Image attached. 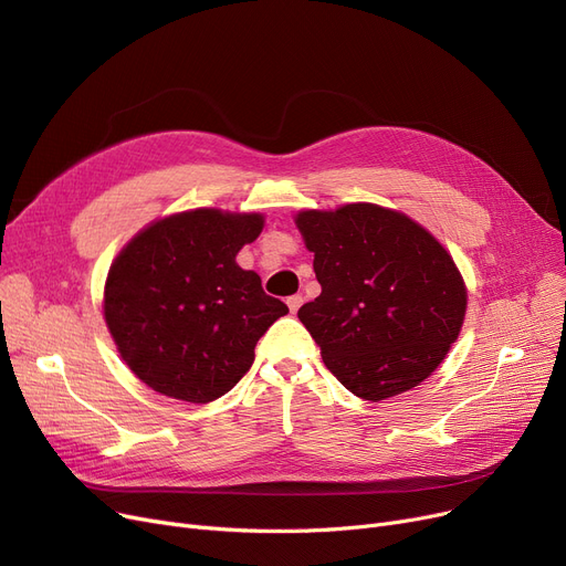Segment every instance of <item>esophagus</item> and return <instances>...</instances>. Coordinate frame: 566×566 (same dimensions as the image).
<instances>
[{
    "instance_id": "obj_1",
    "label": "esophagus",
    "mask_w": 566,
    "mask_h": 566,
    "mask_svg": "<svg viewBox=\"0 0 566 566\" xmlns=\"http://www.w3.org/2000/svg\"><path fill=\"white\" fill-rule=\"evenodd\" d=\"M286 305H289V310L295 314L301 310V305H303V295L301 293H295V295H291V298H286Z\"/></svg>"
}]
</instances>
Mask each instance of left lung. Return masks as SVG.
Listing matches in <instances>:
<instances>
[{
    "mask_svg": "<svg viewBox=\"0 0 566 566\" xmlns=\"http://www.w3.org/2000/svg\"><path fill=\"white\" fill-rule=\"evenodd\" d=\"M295 224L321 284L298 318L344 388L380 401L431 376L465 316V286L448 250L376 203L303 211Z\"/></svg>",
    "mask_w": 566,
    "mask_h": 566,
    "instance_id": "left-lung-1",
    "label": "left lung"
}]
</instances>
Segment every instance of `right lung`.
<instances>
[{"label": "right lung", "mask_w": 566, "mask_h": 566, "mask_svg": "<svg viewBox=\"0 0 566 566\" xmlns=\"http://www.w3.org/2000/svg\"><path fill=\"white\" fill-rule=\"evenodd\" d=\"M259 213H178L139 231L109 268L105 321L133 374L190 403L227 395L254 346L289 307L235 254L256 241Z\"/></svg>", "instance_id": "obj_1"}]
</instances>
